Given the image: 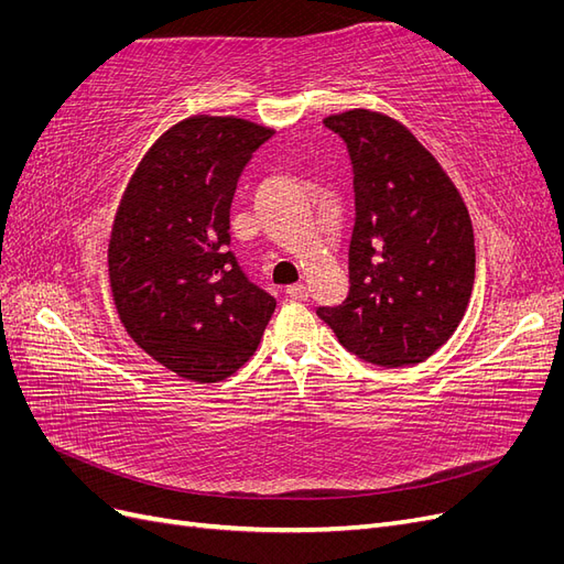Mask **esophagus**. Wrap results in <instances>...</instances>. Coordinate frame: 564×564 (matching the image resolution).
I'll return each instance as SVG.
<instances>
[{
  "label": "esophagus",
  "mask_w": 564,
  "mask_h": 564,
  "mask_svg": "<svg viewBox=\"0 0 564 564\" xmlns=\"http://www.w3.org/2000/svg\"><path fill=\"white\" fill-rule=\"evenodd\" d=\"M286 294H289V299H294V301H305L308 299V286L305 284H292L286 289Z\"/></svg>",
  "instance_id": "34e87169"
}]
</instances>
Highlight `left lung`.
<instances>
[{"mask_svg":"<svg viewBox=\"0 0 564 564\" xmlns=\"http://www.w3.org/2000/svg\"><path fill=\"white\" fill-rule=\"evenodd\" d=\"M346 143L355 224L348 296L317 315L365 362H423L456 332L475 282L473 226L437 160L395 119L348 110L324 119Z\"/></svg>","mask_w":564,"mask_h":564,"instance_id":"obj_1","label":"left lung"}]
</instances>
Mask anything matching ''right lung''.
<instances>
[{"label": "right lung", "mask_w": 564, "mask_h": 564, "mask_svg": "<svg viewBox=\"0 0 564 564\" xmlns=\"http://www.w3.org/2000/svg\"><path fill=\"white\" fill-rule=\"evenodd\" d=\"M270 135L247 119L187 117L148 150L117 209L108 272L119 319L183 379H228L275 311L228 249L237 181Z\"/></svg>", "instance_id": "obj_1"}]
</instances>
